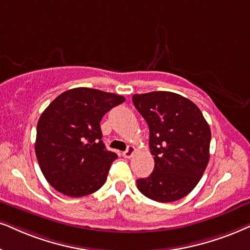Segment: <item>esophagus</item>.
Masks as SVG:
<instances>
[{
  "label": "esophagus",
  "mask_w": 250,
  "mask_h": 250,
  "mask_svg": "<svg viewBox=\"0 0 250 250\" xmlns=\"http://www.w3.org/2000/svg\"><path fill=\"white\" fill-rule=\"evenodd\" d=\"M135 151H136L135 147L132 146V145H129L127 150H125V152H123V157H125V158H131L132 156H134Z\"/></svg>",
  "instance_id": "1"
}]
</instances>
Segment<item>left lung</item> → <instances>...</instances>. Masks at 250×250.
I'll list each match as a JSON object with an SVG mask.
<instances>
[{
	"instance_id": "left-lung-1",
	"label": "left lung",
	"mask_w": 250,
	"mask_h": 250,
	"mask_svg": "<svg viewBox=\"0 0 250 250\" xmlns=\"http://www.w3.org/2000/svg\"><path fill=\"white\" fill-rule=\"evenodd\" d=\"M132 103L150 130L154 168L137 188L151 200L168 203L188 195L210 159L211 130L194 103L178 93L154 91L134 94Z\"/></svg>"
}]
</instances>
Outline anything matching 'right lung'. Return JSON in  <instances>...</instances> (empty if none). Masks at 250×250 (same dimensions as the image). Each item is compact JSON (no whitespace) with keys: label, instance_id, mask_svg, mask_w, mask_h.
Masks as SVG:
<instances>
[{"label":"right lung","instance_id":"obj_1","mask_svg":"<svg viewBox=\"0 0 250 250\" xmlns=\"http://www.w3.org/2000/svg\"><path fill=\"white\" fill-rule=\"evenodd\" d=\"M125 97L76 87L56 97L37 125L36 154L53 188L70 197L97 191L118 158L102 141L100 121Z\"/></svg>","mask_w":250,"mask_h":250}]
</instances>
